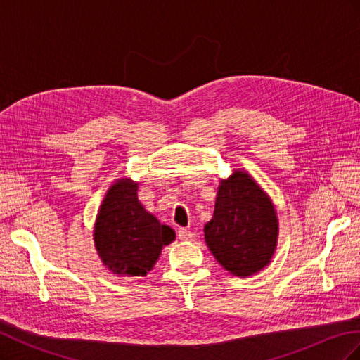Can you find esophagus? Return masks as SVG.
<instances>
[{
  "mask_svg": "<svg viewBox=\"0 0 360 360\" xmlns=\"http://www.w3.org/2000/svg\"><path fill=\"white\" fill-rule=\"evenodd\" d=\"M177 236L180 240H195V237H197L192 231H189L188 228H180V230L177 231Z\"/></svg>",
  "mask_w": 360,
  "mask_h": 360,
  "instance_id": "esophagus-1",
  "label": "esophagus"
}]
</instances>
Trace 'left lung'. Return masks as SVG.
I'll return each instance as SVG.
<instances>
[{
	"instance_id": "obj_1",
	"label": "left lung",
	"mask_w": 360,
	"mask_h": 360,
	"mask_svg": "<svg viewBox=\"0 0 360 360\" xmlns=\"http://www.w3.org/2000/svg\"><path fill=\"white\" fill-rule=\"evenodd\" d=\"M204 237L219 264L236 276L254 275L270 263L278 240L276 212L246 172L221 181Z\"/></svg>"
}]
</instances>
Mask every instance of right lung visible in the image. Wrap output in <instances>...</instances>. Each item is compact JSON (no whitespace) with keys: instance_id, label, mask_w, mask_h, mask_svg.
<instances>
[{"instance_id":"1","label":"right lung","mask_w":360,"mask_h":360,"mask_svg":"<svg viewBox=\"0 0 360 360\" xmlns=\"http://www.w3.org/2000/svg\"><path fill=\"white\" fill-rule=\"evenodd\" d=\"M138 183L120 179L101 205L94 243L103 264L117 275L146 276L162 246L174 240V231L162 225L138 201Z\"/></svg>"}]
</instances>
